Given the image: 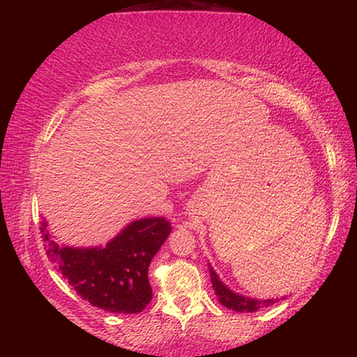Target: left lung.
<instances>
[{"label": "left lung", "mask_w": 357, "mask_h": 357, "mask_svg": "<svg viewBox=\"0 0 357 357\" xmlns=\"http://www.w3.org/2000/svg\"><path fill=\"white\" fill-rule=\"evenodd\" d=\"M208 268H209V275H211V283H213V288L215 291L217 299H219L220 304L223 307H227L229 310H234V312H241V313H249V312H257L259 309H266V307H271L274 305L277 301L280 299H287L285 296H282V298H271V299H257V298H252V296H244L241 293H236L234 289L229 288L225 282H223L219 274L215 273L213 266L211 263H208Z\"/></svg>", "instance_id": "left-lung-1"}]
</instances>
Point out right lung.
Listing matches in <instances>:
<instances>
[{"label": "right lung", "mask_w": 357, "mask_h": 357, "mask_svg": "<svg viewBox=\"0 0 357 357\" xmlns=\"http://www.w3.org/2000/svg\"><path fill=\"white\" fill-rule=\"evenodd\" d=\"M47 227L42 217L47 255L80 298L112 313H140L149 304L148 268L172 233L165 217L132 220L105 245L91 247L59 244Z\"/></svg>", "instance_id": "obj_1"}]
</instances>
